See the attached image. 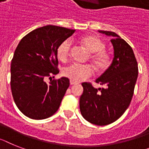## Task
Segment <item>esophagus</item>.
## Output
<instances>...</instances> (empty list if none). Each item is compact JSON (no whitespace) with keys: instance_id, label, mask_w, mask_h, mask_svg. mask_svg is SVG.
<instances>
[{"instance_id":"1","label":"esophagus","mask_w":149,"mask_h":149,"mask_svg":"<svg viewBox=\"0 0 149 149\" xmlns=\"http://www.w3.org/2000/svg\"><path fill=\"white\" fill-rule=\"evenodd\" d=\"M70 85H77V84H78V82H75V81H73V80H70Z\"/></svg>"}]
</instances>
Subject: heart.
Masks as SVG:
<instances>
[{
	"label": "heart",
	"instance_id": "b5f03b06",
	"mask_svg": "<svg viewBox=\"0 0 149 149\" xmlns=\"http://www.w3.org/2000/svg\"><path fill=\"white\" fill-rule=\"evenodd\" d=\"M79 43L89 52V60L97 70L103 71L111 64V57L106 51L105 43L98 37L93 35H86L79 38ZM70 42L65 40L60 44L57 49L58 59L62 62L68 61L70 54ZM64 77L75 82H80L93 74V70L90 65L72 64L63 70Z\"/></svg>",
	"mask_w": 149,
	"mask_h": 149
}]
</instances>
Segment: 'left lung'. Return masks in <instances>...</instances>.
Masks as SVG:
<instances>
[{"label": "left lung", "mask_w": 149, "mask_h": 149, "mask_svg": "<svg viewBox=\"0 0 149 149\" xmlns=\"http://www.w3.org/2000/svg\"><path fill=\"white\" fill-rule=\"evenodd\" d=\"M112 37L114 51L112 63L95 82L105 88H95L83 82L79 99L82 117L89 123L105 126L119 119L128 108L138 77V63L132 47L115 32L98 31Z\"/></svg>", "instance_id": "8db88e82"}]
</instances>
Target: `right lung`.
<instances>
[{
	"mask_svg": "<svg viewBox=\"0 0 149 149\" xmlns=\"http://www.w3.org/2000/svg\"><path fill=\"white\" fill-rule=\"evenodd\" d=\"M74 32L48 25L30 32L18 44L11 61L10 87L15 104L26 117L46 119L59 108L70 80L46 79L59 72L57 47Z\"/></svg>",
	"mask_w": 149,
	"mask_h": 149,
	"instance_id": "1",
	"label": "right lung"
}]
</instances>
